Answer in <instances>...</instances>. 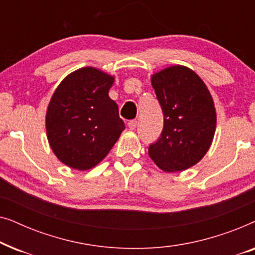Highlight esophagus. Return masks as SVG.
Wrapping results in <instances>:
<instances>
[{"instance_id": "obj_1", "label": "esophagus", "mask_w": 255, "mask_h": 255, "mask_svg": "<svg viewBox=\"0 0 255 255\" xmlns=\"http://www.w3.org/2000/svg\"><path fill=\"white\" fill-rule=\"evenodd\" d=\"M128 128H130V130H134V128H137V121H135V120L130 121L128 123Z\"/></svg>"}]
</instances>
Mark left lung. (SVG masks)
Returning <instances> with one entry per match:
<instances>
[{"instance_id": "8db88e82", "label": "left lung", "mask_w": 255, "mask_h": 255, "mask_svg": "<svg viewBox=\"0 0 255 255\" xmlns=\"http://www.w3.org/2000/svg\"><path fill=\"white\" fill-rule=\"evenodd\" d=\"M151 81L163 128L148 146V155L165 172H181L196 165L210 147L216 130L214 101L200 76L184 66L163 69Z\"/></svg>"}]
</instances>
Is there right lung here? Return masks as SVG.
Listing matches in <instances>:
<instances>
[{
	"label": "right lung",
	"instance_id": "add662e5",
	"mask_svg": "<svg viewBox=\"0 0 255 255\" xmlns=\"http://www.w3.org/2000/svg\"><path fill=\"white\" fill-rule=\"evenodd\" d=\"M110 76L93 67L62 80L48 104L47 139L62 163L79 170L95 167L118 140L125 124L108 95Z\"/></svg>",
	"mask_w": 255,
	"mask_h": 255
}]
</instances>
